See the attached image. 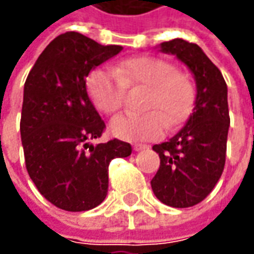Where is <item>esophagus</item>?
Wrapping results in <instances>:
<instances>
[{"label": "esophagus", "instance_id": "obj_1", "mask_svg": "<svg viewBox=\"0 0 254 254\" xmlns=\"http://www.w3.org/2000/svg\"><path fill=\"white\" fill-rule=\"evenodd\" d=\"M147 147H149L147 144H141V143H136V144H133L134 151H140V150L147 149Z\"/></svg>", "mask_w": 254, "mask_h": 254}]
</instances>
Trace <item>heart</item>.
<instances>
[{
  "instance_id": "obj_1",
  "label": "heart",
  "mask_w": 254,
  "mask_h": 254,
  "mask_svg": "<svg viewBox=\"0 0 254 254\" xmlns=\"http://www.w3.org/2000/svg\"><path fill=\"white\" fill-rule=\"evenodd\" d=\"M93 104L111 115L122 107L127 89H144L141 114H122L110 122L114 136L124 140H150L165 127L181 124L192 111L196 97L190 77L158 57H133L115 68L94 69L87 79Z\"/></svg>"
}]
</instances>
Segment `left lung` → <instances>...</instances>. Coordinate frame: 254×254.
Instances as JSON below:
<instances>
[{
    "label": "left lung",
    "mask_w": 254,
    "mask_h": 254,
    "mask_svg": "<svg viewBox=\"0 0 254 254\" xmlns=\"http://www.w3.org/2000/svg\"><path fill=\"white\" fill-rule=\"evenodd\" d=\"M160 48L177 55L196 80L194 108L185 127L168 141L153 146L160 156L153 192L164 204L185 208L206 199L221 178L229 129L228 89L221 70L197 44L174 39Z\"/></svg>",
    "instance_id": "left-lung-1"
}]
</instances>
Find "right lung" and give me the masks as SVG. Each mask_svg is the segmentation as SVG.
Returning <instances> with one entry per match:
<instances>
[{
	"mask_svg": "<svg viewBox=\"0 0 254 254\" xmlns=\"http://www.w3.org/2000/svg\"><path fill=\"white\" fill-rule=\"evenodd\" d=\"M121 50L66 32L48 44L26 79L20 117L26 170L39 192L65 211L101 204L111 160L132 153L118 139L91 143L105 124L87 94L86 77Z\"/></svg>",
	"mask_w": 254,
	"mask_h": 254,
	"instance_id": "1",
	"label": "right lung"
}]
</instances>
